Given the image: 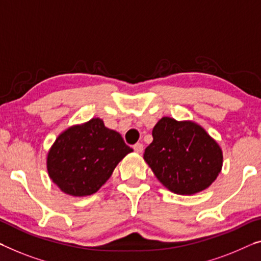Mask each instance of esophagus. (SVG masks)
Returning a JSON list of instances; mask_svg holds the SVG:
<instances>
[{
	"label": "esophagus",
	"mask_w": 261,
	"mask_h": 261,
	"mask_svg": "<svg viewBox=\"0 0 261 261\" xmlns=\"http://www.w3.org/2000/svg\"><path fill=\"white\" fill-rule=\"evenodd\" d=\"M143 144L142 143H137V144H135L134 145V150H135V152H137V153H142L143 152Z\"/></svg>",
	"instance_id": "34e87169"
}]
</instances>
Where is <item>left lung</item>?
<instances>
[{"instance_id":"left-lung-1","label":"left lung","mask_w":261,"mask_h":261,"mask_svg":"<svg viewBox=\"0 0 261 261\" xmlns=\"http://www.w3.org/2000/svg\"><path fill=\"white\" fill-rule=\"evenodd\" d=\"M144 161L171 192L191 196L207 189L223 168V151L204 127L192 120L163 117Z\"/></svg>"}]
</instances>
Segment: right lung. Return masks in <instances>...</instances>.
<instances>
[{
  "label": "right lung",
  "mask_w": 261,
  "mask_h": 261,
  "mask_svg": "<svg viewBox=\"0 0 261 261\" xmlns=\"http://www.w3.org/2000/svg\"><path fill=\"white\" fill-rule=\"evenodd\" d=\"M132 151L117 131L108 129L100 118H92L58 136L48 152L46 169L61 191L73 197L90 196Z\"/></svg>",
  "instance_id": "obj_1"
}]
</instances>
